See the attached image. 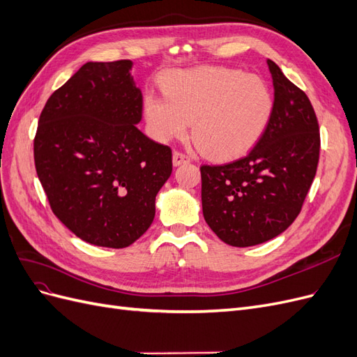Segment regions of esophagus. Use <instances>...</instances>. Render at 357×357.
I'll list each match as a JSON object with an SVG mask.
<instances>
[{
	"label": "esophagus",
	"mask_w": 357,
	"mask_h": 357,
	"mask_svg": "<svg viewBox=\"0 0 357 357\" xmlns=\"http://www.w3.org/2000/svg\"><path fill=\"white\" fill-rule=\"evenodd\" d=\"M188 162H190V158L188 155H185V153L174 152V155H172V164H174V167L188 164Z\"/></svg>",
	"instance_id": "1"
}]
</instances>
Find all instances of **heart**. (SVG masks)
Listing matches in <instances>:
<instances>
[{"mask_svg":"<svg viewBox=\"0 0 357 357\" xmlns=\"http://www.w3.org/2000/svg\"><path fill=\"white\" fill-rule=\"evenodd\" d=\"M165 96L150 95L144 116L160 143L186 132L211 159H232L248 152L271 122L275 98L262 77L236 68L198 67L174 71L164 80Z\"/></svg>","mask_w":357,"mask_h":357,"instance_id":"heart-1","label":"heart"}]
</instances>
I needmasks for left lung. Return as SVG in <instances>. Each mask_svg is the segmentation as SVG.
Returning <instances> with one entry per match:
<instances>
[{"label": "left lung", "instance_id": "obj_1", "mask_svg": "<svg viewBox=\"0 0 357 357\" xmlns=\"http://www.w3.org/2000/svg\"><path fill=\"white\" fill-rule=\"evenodd\" d=\"M275 109L250 153L201 167L204 219L219 238L250 247L284 232L301 213L314 180L320 132L304 91L268 59Z\"/></svg>", "mask_w": 357, "mask_h": 357}]
</instances>
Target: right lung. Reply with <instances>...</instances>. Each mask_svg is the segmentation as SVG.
<instances>
[{"label": "right lung", "mask_w": 357, "mask_h": 357, "mask_svg": "<svg viewBox=\"0 0 357 357\" xmlns=\"http://www.w3.org/2000/svg\"><path fill=\"white\" fill-rule=\"evenodd\" d=\"M131 68L128 59L86 62L50 95L34 138L52 211L100 247H128L149 229L172 171L171 149L137 128L143 95Z\"/></svg>", "instance_id": "right-lung-1"}]
</instances>
